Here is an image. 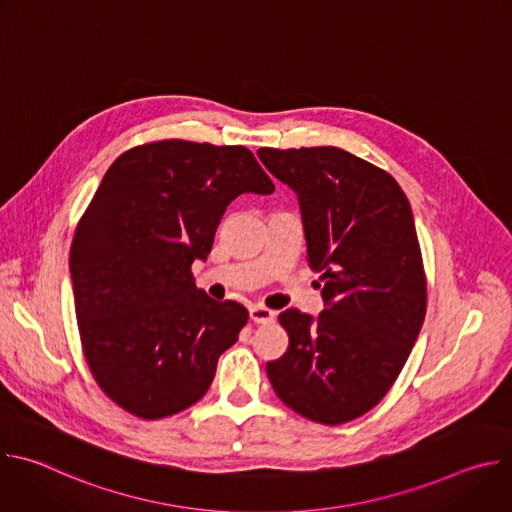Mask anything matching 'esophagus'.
<instances>
[{"label":"esophagus","instance_id":"esophagus-1","mask_svg":"<svg viewBox=\"0 0 512 512\" xmlns=\"http://www.w3.org/2000/svg\"><path fill=\"white\" fill-rule=\"evenodd\" d=\"M249 318L255 322V324H269L275 320V312L265 308V306H251L249 308Z\"/></svg>","mask_w":512,"mask_h":512}]
</instances>
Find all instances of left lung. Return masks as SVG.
Instances as JSON below:
<instances>
[{
  "mask_svg": "<svg viewBox=\"0 0 512 512\" xmlns=\"http://www.w3.org/2000/svg\"><path fill=\"white\" fill-rule=\"evenodd\" d=\"M257 156L298 194L326 306L316 320L279 314L289 346L267 377L289 409L340 425L387 395L419 336L427 289L413 212L391 174L340 148Z\"/></svg>",
  "mask_w": 512,
  "mask_h": 512,
  "instance_id": "1",
  "label": "left lung"
}]
</instances>
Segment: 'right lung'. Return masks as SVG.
I'll return each mask as SVG.
<instances>
[{"label": "right lung", "instance_id": "add662e5", "mask_svg": "<svg viewBox=\"0 0 512 512\" xmlns=\"http://www.w3.org/2000/svg\"><path fill=\"white\" fill-rule=\"evenodd\" d=\"M273 190L243 145L164 139L111 164L77 225L70 277L85 358L113 403L162 419L208 391L249 312L210 300L190 267L239 194Z\"/></svg>", "mask_w": 512, "mask_h": 512}]
</instances>
